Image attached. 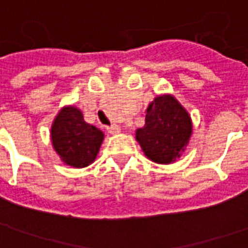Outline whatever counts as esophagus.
I'll return each mask as SVG.
<instances>
[{
  "label": "esophagus",
  "mask_w": 248,
  "mask_h": 248,
  "mask_svg": "<svg viewBox=\"0 0 248 248\" xmlns=\"http://www.w3.org/2000/svg\"><path fill=\"white\" fill-rule=\"evenodd\" d=\"M107 131L111 135H117V133H120V126L117 125V124H112V125L107 126Z\"/></svg>",
  "instance_id": "esophagus-1"
}]
</instances>
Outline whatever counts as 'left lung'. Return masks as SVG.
<instances>
[{"instance_id": "1", "label": "left lung", "mask_w": 248, "mask_h": 248, "mask_svg": "<svg viewBox=\"0 0 248 248\" xmlns=\"http://www.w3.org/2000/svg\"><path fill=\"white\" fill-rule=\"evenodd\" d=\"M145 124L136 129V141L145 157L157 164H171L185 152L193 133L189 112L176 97H155L145 111Z\"/></svg>"}]
</instances>
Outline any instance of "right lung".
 I'll return each mask as SVG.
<instances>
[{"label": "right lung", "mask_w": 248, "mask_h": 248, "mask_svg": "<svg viewBox=\"0 0 248 248\" xmlns=\"http://www.w3.org/2000/svg\"><path fill=\"white\" fill-rule=\"evenodd\" d=\"M50 137L63 164L80 169L95 161L104 133L84 122L83 112L78 107L64 106L52 122Z\"/></svg>", "instance_id": "add662e5"}]
</instances>
